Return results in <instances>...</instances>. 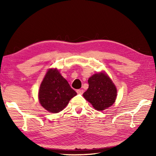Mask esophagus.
Masks as SVG:
<instances>
[{"instance_id":"34e87169","label":"esophagus","mask_w":156,"mask_h":156,"mask_svg":"<svg viewBox=\"0 0 156 156\" xmlns=\"http://www.w3.org/2000/svg\"><path fill=\"white\" fill-rule=\"evenodd\" d=\"M76 92H77V93L78 94H82L84 93V90H80V89H79V90H76Z\"/></svg>"}]
</instances>
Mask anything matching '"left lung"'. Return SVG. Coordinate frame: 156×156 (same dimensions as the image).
<instances>
[{
    "instance_id": "1",
    "label": "left lung",
    "mask_w": 156,
    "mask_h": 156,
    "mask_svg": "<svg viewBox=\"0 0 156 156\" xmlns=\"http://www.w3.org/2000/svg\"><path fill=\"white\" fill-rule=\"evenodd\" d=\"M89 87L83 94L96 110L102 111L111 107L117 97V89L104 73H98L88 79Z\"/></svg>"
}]
</instances>
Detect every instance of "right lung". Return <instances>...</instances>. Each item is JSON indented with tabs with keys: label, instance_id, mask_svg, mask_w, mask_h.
<instances>
[{
	"label": "right lung",
	"instance_id": "add662e5",
	"mask_svg": "<svg viewBox=\"0 0 156 156\" xmlns=\"http://www.w3.org/2000/svg\"><path fill=\"white\" fill-rule=\"evenodd\" d=\"M76 94L58 70L50 69L40 86L39 100L46 110L57 113L62 111Z\"/></svg>",
	"mask_w": 156,
	"mask_h": 156
}]
</instances>
